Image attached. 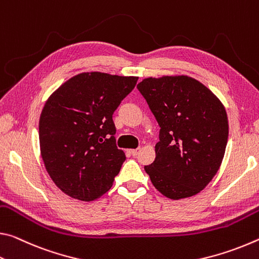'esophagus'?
<instances>
[{
	"label": "esophagus",
	"mask_w": 259,
	"mask_h": 259,
	"mask_svg": "<svg viewBox=\"0 0 259 259\" xmlns=\"http://www.w3.org/2000/svg\"><path fill=\"white\" fill-rule=\"evenodd\" d=\"M130 152H131V155H132V156H138L139 152H140V149H131Z\"/></svg>",
	"instance_id": "esophagus-1"
}]
</instances>
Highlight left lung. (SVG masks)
Listing matches in <instances>:
<instances>
[{
	"mask_svg": "<svg viewBox=\"0 0 259 259\" xmlns=\"http://www.w3.org/2000/svg\"><path fill=\"white\" fill-rule=\"evenodd\" d=\"M160 127L152 185L171 200L194 196L222 165L228 139L227 113L209 88L187 75L147 78L138 84Z\"/></svg>",
	"mask_w": 259,
	"mask_h": 259,
	"instance_id": "obj_1",
	"label": "left lung"
}]
</instances>
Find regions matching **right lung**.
Listing matches in <instances>:
<instances>
[{
    "label": "right lung",
    "instance_id": "1",
    "mask_svg": "<svg viewBox=\"0 0 259 259\" xmlns=\"http://www.w3.org/2000/svg\"><path fill=\"white\" fill-rule=\"evenodd\" d=\"M138 79L84 72L47 100L39 121L41 156L63 193L90 202L111 188L126 159L116 146L112 114Z\"/></svg>",
    "mask_w": 259,
    "mask_h": 259
}]
</instances>
